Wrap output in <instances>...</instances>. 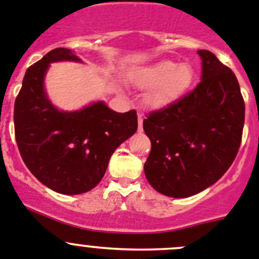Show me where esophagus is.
Returning a JSON list of instances; mask_svg holds the SVG:
<instances>
[{
	"instance_id": "obj_1",
	"label": "esophagus",
	"mask_w": 259,
	"mask_h": 259,
	"mask_svg": "<svg viewBox=\"0 0 259 259\" xmlns=\"http://www.w3.org/2000/svg\"><path fill=\"white\" fill-rule=\"evenodd\" d=\"M143 120H144V116L142 113H138V130L142 132L143 130Z\"/></svg>"
}]
</instances>
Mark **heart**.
<instances>
[{
  "label": "heart",
  "mask_w": 259,
  "mask_h": 259,
  "mask_svg": "<svg viewBox=\"0 0 259 259\" xmlns=\"http://www.w3.org/2000/svg\"><path fill=\"white\" fill-rule=\"evenodd\" d=\"M129 79L139 88H149L146 96L147 103L161 107L175 101L192 87L195 72L189 64L159 60L132 71Z\"/></svg>",
  "instance_id": "obj_1"
}]
</instances>
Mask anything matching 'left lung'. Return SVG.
I'll use <instances>...</instances> for the list:
<instances>
[{
    "label": "left lung",
    "instance_id": "8db88e82",
    "mask_svg": "<svg viewBox=\"0 0 259 259\" xmlns=\"http://www.w3.org/2000/svg\"><path fill=\"white\" fill-rule=\"evenodd\" d=\"M198 55L202 75L194 91L143 121L152 143L144 174L154 190L171 198L214 184L234 162L243 134L245 107L235 74L209 51Z\"/></svg>",
    "mask_w": 259,
    "mask_h": 259
}]
</instances>
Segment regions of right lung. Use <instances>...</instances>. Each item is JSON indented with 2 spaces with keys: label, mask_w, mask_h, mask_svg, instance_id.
Masks as SVG:
<instances>
[{
  "label": "right lung",
  "mask_w": 259,
  "mask_h": 259,
  "mask_svg": "<svg viewBox=\"0 0 259 259\" xmlns=\"http://www.w3.org/2000/svg\"><path fill=\"white\" fill-rule=\"evenodd\" d=\"M81 59L69 48H56L25 72L15 101L14 124L21 158L30 172L60 194L93 189L105 175L118 146L138 129L134 110L116 112L103 101L64 111L53 105L45 79L51 64Z\"/></svg>",
  "instance_id": "add662e5"
}]
</instances>
